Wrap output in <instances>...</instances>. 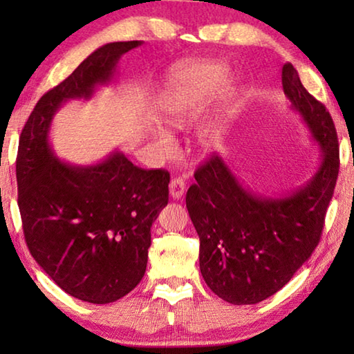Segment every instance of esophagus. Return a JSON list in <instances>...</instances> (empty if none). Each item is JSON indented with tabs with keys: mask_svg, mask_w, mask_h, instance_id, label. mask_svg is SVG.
Wrapping results in <instances>:
<instances>
[{
	"mask_svg": "<svg viewBox=\"0 0 354 354\" xmlns=\"http://www.w3.org/2000/svg\"><path fill=\"white\" fill-rule=\"evenodd\" d=\"M185 192V183L183 178H173L170 181V196L173 200H179Z\"/></svg>",
	"mask_w": 354,
	"mask_h": 354,
	"instance_id": "esophagus-1",
	"label": "esophagus"
}]
</instances>
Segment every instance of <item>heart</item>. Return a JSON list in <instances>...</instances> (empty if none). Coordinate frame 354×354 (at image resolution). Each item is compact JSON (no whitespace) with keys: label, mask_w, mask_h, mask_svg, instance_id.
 I'll list each match as a JSON object with an SVG mask.
<instances>
[{"label":"heart","mask_w":354,"mask_h":354,"mask_svg":"<svg viewBox=\"0 0 354 354\" xmlns=\"http://www.w3.org/2000/svg\"><path fill=\"white\" fill-rule=\"evenodd\" d=\"M223 75L225 68L218 64L194 65L178 71L160 98L162 122L170 128H181L215 92ZM159 142L164 148H170L165 136H159Z\"/></svg>","instance_id":"1"}]
</instances>
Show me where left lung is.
<instances>
[{
  "mask_svg": "<svg viewBox=\"0 0 354 354\" xmlns=\"http://www.w3.org/2000/svg\"><path fill=\"white\" fill-rule=\"evenodd\" d=\"M283 88L322 148L309 181L284 198H262L243 189L212 154L195 170L185 206L200 237V270L215 295L232 304H256L289 283L320 242L339 175V142L331 115L283 67Z\"/></svg>",
  "mask_w": 354,
  "mask_h": 354,
  "instance_id": "left-lung-1",
  "label": "left lung"
}]
</instances>
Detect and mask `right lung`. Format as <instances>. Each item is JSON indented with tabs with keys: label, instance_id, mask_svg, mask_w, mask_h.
I'll use <instances>...</instances> for the list:
<instances>
[{
	"label": "right lung",
	"instance_id": "add662e5",
	"mask_svg": "<svg viewBox=\"0 0 354 354\" xmlns=\"http://www.w3.org/2000/svg\"><path fill=\"white\" fill-rule=\"evenodd\" d=\"M140 40L93 51L41 97L21 129L17 184L23 234L35 262L62 290L93 304L117 301L147 270L151 225L169 203L170 173L145 170L115 151L103 162H61L48 143L62 103L91 98L111 81L122 55Z\"/></svg>",
	"mask_w": 354,
	"mask_h": 354
}]
</instances>
